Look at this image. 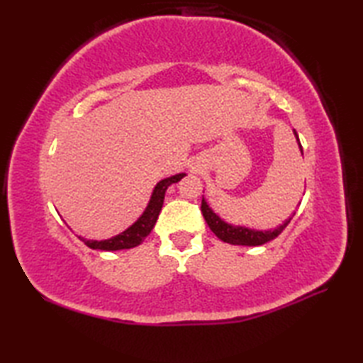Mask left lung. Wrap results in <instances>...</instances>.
<instances>
[{
	"label": "left lung",
	"instance_id": "left-lung-1",
	"mask_svg": "<svg viewBox=\"0 0 363 363\" xmlns=\"http://www.w3.org/2000/svg\"><path fill=\"white\" fill-rule=\"evenodd\" d=\"M293 133H295L301 154H303V146H301V143H299L296 130H293ZM201 212L204 215V220L207 221V225H209V228L212 229V233L217 235L220 240L230 243V245H242V246H259V245H264L269 240H273V238H276L285 228H287L290 220L293 218V215H295L293 213L289 220H285L282 225H279L273 230H254V229L245 228V226H233V225H229V223L223 221L218 215L211 209L204 198L201 201Z\"/></svg>",
	"mask_w": 363,
	"mask_h": 363
}]
</instances>
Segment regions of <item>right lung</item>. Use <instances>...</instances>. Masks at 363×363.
<instances>
[{"instance_id": "1", "label": "right lung", "mask_w": 363, "mask_h": 363, "mask_svg": "<svg viewBox=\"0 0 363 363\" xmlns=\"http://www.w3.org/2000/svg\"><path fill=\"white\" fill-rule=\"evenodd\" d=\"M184 176H186V173H179V174L165 177V179L157 182V186L154 187L150 203H148V206H146V209L142 213V217L138 218L133 226H129L126 230H123L121 234L115 235L112 238H107V240H101V242L86 240V238H82V237H79V238L89 246V248L101 250V251L129 250V248H134V246H138L146 237L150 235L154 225H156L157 217L162 211V206H164V198H165L167 189L172 186V184L181 181Z\"/></svg>"}]
</instances>
